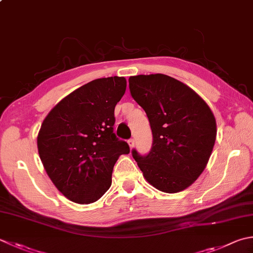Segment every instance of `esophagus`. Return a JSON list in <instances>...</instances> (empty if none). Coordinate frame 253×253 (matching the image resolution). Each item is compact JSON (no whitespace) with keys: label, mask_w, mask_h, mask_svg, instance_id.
<instances>
[{"label":"esophagus","mask_w":253,"mask_h":253,"mask_svg":"<svg viewBox=\"0 0 253 253\" xmlns=\"http://www.w3.org/2000/svg\"><path fill=\"white\" fill-rule=\"evenodd\" d=\"M128 145H129L130 149H132V148L135 147V139H132V138H131V139L128 140Z\"/></svg>","instance_id":"esophagus-1"}]
</instances>
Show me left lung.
<instances>
[{
    "label": "left lung",
    "mask_w": 253,
    "mask_h": 253,
    "mask_svg": "<svg viewBox=\"0 0 253 253\" xmlns=\"http://www.w3.org/2000/svg\"><path fill=\"white\" fill-rule=\"evenodd\" d=\"M129 91L146 112L152 132L150 151L131 150L143 176L157 190L176 193L204 171L216 140L209 105L184 83L166 74L129 78Z\"/></svg>",
    "instance_id": "left-lung-1"
}]
</instances>
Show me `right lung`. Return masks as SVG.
<instances>
[{"label":"right lung","mask_w":253,"mask_h":253,"mask_svg":"<svg viewBox=\"0 0 253 253\" xmlns=\"http://www.w3.org/2000/svg\"><path fill=\"white\" fill-rule=\"evenodd\" d=\"M125 91V78L96 79L64 97L42 122L39 157L53 184L74 203L101 199L118 157L130 151L114 132V111Z\"/></svg>","instance_id":"obj_1"}]
</instances>
